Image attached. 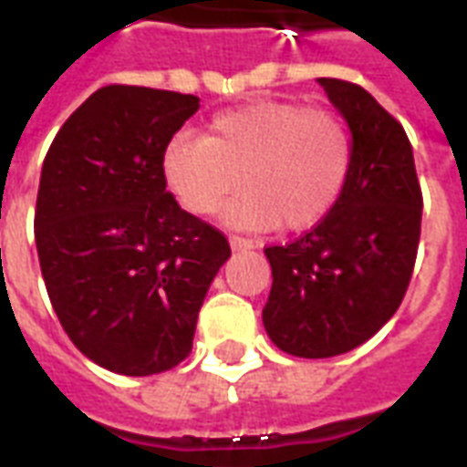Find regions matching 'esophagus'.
<instances>
[{
	"label": "esophagus",
	"instance_id": "1",
	"mask_svg": "<svg viewBox=\"0 0 467 467\" xmlns=\"http://www.w3.org/2000/svg\"><path fill=\"white\" fill-rule=\"evenodd\" d=\"M230 247L233 252H247V249H254V242L244 240V237H230Z\"/></svg>",
	"mask_w": 467,
	"mask_h": 467
}]
</instances>
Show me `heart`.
<instances>
[{
    "label": "heart",
    "instance_id": "obj_1",
    "mask_svg": "<svg viewBox=\"0 0 467 467\" xmlns=\"http://www.w3.org/2000/svg\"><path fill=\"white\" fill-rule=\"evenodd\" d=\"M350 137L328 112L296 102H254L223 112L208 137L178 134L166 144L161 173L173 198L210 215L240 183L247 191L223 213L227 225L306 230L326 218L350 171Z\"/></svg>",
    "mask_w": 467,
    "mask_h": 467
}]
</instances>
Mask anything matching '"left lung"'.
<instances>
[{
	"mask_svg": "<svg viewBox=\"0 0 467 467\" xmlns=\"http://www.w3.org/2000/svg\"><path fill=\"white\" fill-rule=\"evenodd\" d=\"M350 130L343 193L311 233L266 247V336L294 358H336L397 313L414 272L421 188L407 131L360 85L318 78Z\"/></svg>",
	"mask_w": 467,
	"mask_h": 467,
	"instance_id": "obj_1",
	"label": "left lung"
}]
</instances>
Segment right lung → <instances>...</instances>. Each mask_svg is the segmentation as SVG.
Segmentation results:
<instances>
[{
  "instance_id": "add662e5",
  "label": "right lung",
  "mask_w": 467,
  "mask_h": 467,
  "mask_svg": "<svg viewBox=\"0 0 467 467\" xmlns=\"http://www.w3.org/2000/svg\"><path fill=\"white\" fill-rule=\"evenodd\" d=\"M195 95L107 85L53 139L36 198V249L60 326L85 358L127 377L176 368L193 348L225 234L166 193L163 149Z\"/></svg>"
}]
</instances>
